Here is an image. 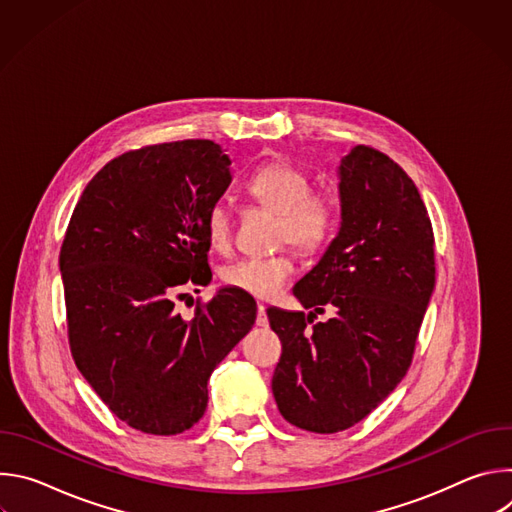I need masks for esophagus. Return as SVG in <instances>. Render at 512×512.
<instances>
[{
  "instance_id": "esophagus-1",
  "label": "esophagus",
  "mask_w": 512,
  "mask_h": 512,
  "mask_svg": "<svg viewBox=\"0 0 512 512\" xmlns=\"http://www.w3.org/2000/svg\"><path fill=\"white\" fill-rule=\"evenodd\" d=\"M267 324H269V320H267V314H265V306L257 304V326L265 328Z\"/></svg>"
}]
</instances>
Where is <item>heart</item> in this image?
<instances>
[{"label":"heart","mask_w":512,"mask_h":512,"mask_svg":"<svg viewBox=\"0 0 512 512\" xmlns=\"http://www.w3.org/2000/svg\"><path fill=\"white\" fill-rule=\"evenodd\" d=\"M247 194L279 214V243H294L300 249L314 251L322 247L334 233L338 206L332 196L312 192V178L306 170L289 164L273 162L257 172L245 184ZM208 245L218 253H229L233 247V216L225 202H214L204 221ZM296 261L291 253L273 257H245L223 267L221 279L245 294L271 300L294 275Z\"/></svg>","instance_id":"heart-1"}]
</instances>
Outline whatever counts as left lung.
<instances>
[{"label": "left lung", "mask_w": 512, "mask_h": 512, "mask_svg": "<svg viewBox=\"0 0 512 512\" xmlns=\"http://www.w3.org/2000/svg\"><path fill=\"white\" fill-rule=\"evenodd\" d=\"M338 180V235L294 285L312 312L267 310L281 340L271 379L277 409L314 433L352 427L401 383L435 285L427 208L403 168L356 145ZM324 305L333 318L308 327Z\"/></svg>", "instance_id": "left-lung-1"}]
</instances>
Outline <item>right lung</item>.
Returning a JSON list of instances; mask_svg holds the SVG:
<instances>
[{"instance_id": "right-lung-1", "label": "right lung", "mask_w": 512, "mask_h": 512, "mask_svg": "<svg viewBox=\"0 0 512 512\" xmlns=\"http://www.w3.org/2000/svg\"><path fill=\"white\" fill-rule=\"evenodd\" d=\"M231 160L210 139L127 152L101 168L70 216L60 249L68 342L103 403L143 433L190 429L206 383L253 328L257 304L223 287L194 318L174 310L206 285L208 208L229 188Z\"/></svg>"}]
</instances>
